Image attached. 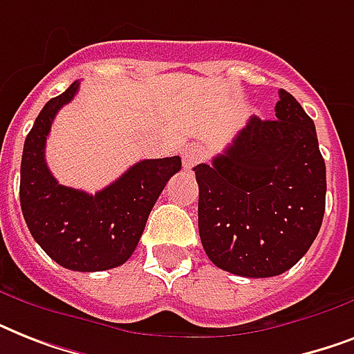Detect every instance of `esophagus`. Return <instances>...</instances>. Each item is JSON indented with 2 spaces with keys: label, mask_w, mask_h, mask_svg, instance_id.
<instances>
[{
  "label": "esophagus",
  "mask_w": 354,
  "mask_h": 354,
  "mask_svg": "<svg viewBox=\"0 0 354 354\" xmlns=\"http://www.w3.org/2000/svg\"><path fill=\"white\" fill-rule=\"evenodd\" d=\"M182 160H183V167L185 169H193L196 163L205 160V150L200 147V145H189L185 147L182 152Z\"/></svg>",
  "instance_id": "obj_1"
}]
</instances>
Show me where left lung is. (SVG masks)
Returning a JSON list of instances; mask_svg holds the SVG:
<instances>
[{
	"label": "left lung",
	"instance_id": "obj_1",
	"mask_svg": "<svg viewBox=\"0 0 354 354\" xmlns=\"http://www.w3.org/2000/svg\"><path fill=\"white\" fill-rule=\"evenodd\" d=\"M275 118H250L224 154L193 169L207 257L242 277H274L308 252L325 213V161L313 119L285 90Z\"/></svg>",
	"mask_w": 354,
	"mask_h": 354
}]
</instances>
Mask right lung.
<instances>
[{"label":"right lung","instance_id":"right-lung-1","mask_svg":"<svg viewBox=\"0 0 354 354\" xmlns=\"http://www.w3.org/2000/svg\"><path fill=\"white\" fill-rule=\"evenodd\" d=\"M79 82L51 99L27 133L19 171V204L30 235L49 257L75 272H102L127 263L161 191L182 169L180 156L143 160L95 194L66 187L46 163V141L58 110Z\"/></svg>","mask_w":354,"mask_h":354}]
</instances>
